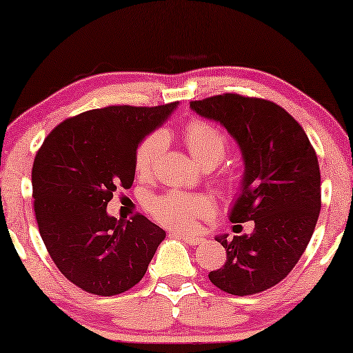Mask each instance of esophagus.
Instances as JSON below:
<instances>
[{
	"mask_svg": "<svg viewBox=\"0 0 353 353\" xmlns=\"http://www.w3.org/2000/svg\"><path fill=\"white\" fill-rule=\"evenodd\" d=\"M178 234V233H176ZM180 238L185 241L186 244L190 245H201L205 243V238H202V236H191V234H180Z\"/></svg>",
	"mask_w": 353,
	"mask_h": 353,
	"instance_id": "1",
	"label": "esophagus"
}]
</instances>
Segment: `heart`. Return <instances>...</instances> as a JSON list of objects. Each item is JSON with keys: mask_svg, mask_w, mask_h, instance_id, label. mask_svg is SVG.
Instances as JSON below:
<instances>
[{"mask_svg": "<svg viewBox=\"0 0 353 353\" xmlns=\"http://www.w3.org/2000/svg\"><path fill=\"white\" fill-rule=\"evenodd\" d=\"M183 141L202 167H214L228 151V138L219 127L204 120H194L183 128ZM165 146L162 132L148 134L134 154V170L139 178L151 176L159 156ZM148 210L159 223L176 230H191L196 221L209 216L212 205L204 196L168 191L152 197Z\"/></svg>", "mask_w": 353, "mask_h": 353, "instance_id": "b5f03b06", "label": "heart"}]
</instances>
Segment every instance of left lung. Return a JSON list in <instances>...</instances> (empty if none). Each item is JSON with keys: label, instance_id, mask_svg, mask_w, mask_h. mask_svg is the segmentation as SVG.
Wrapping results in <instances>:
<instances>
[{"label": "left lung", "instance_id": "left-lung-1", "mask_svg": "<svg viewBox=\"0 0 353 353\" xmlns=\"http://www.w3.org/2000/svg\"><path fill=\"white\" fill-rule=\"evenodd\" d=\"M190 105L239 144L244 176L230 220L255 223L249 236H216L226 262L209 279L233 296L259 294L291 273L315 230L321 209L316 152L297 120L272 101L225 93Z\"/></svg>", "mask_w": 353, "mask_h": 353}]
</instances>
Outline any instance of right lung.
<instances>
[{
    "label": "right lung",
    "mask_w": 353,
    "mask_h": 353,
    "mask_svg": "<svg viewBox=\"0 0 353 353\" xmlns=\"http://www.w3.org/2000/svg\"><path fill=\"white\" fill-rule=\"evenodd\" d=\"M178 103L109 105L57 125L32 168L33 209L41 239L59 272L83 291L115 296L132 289L165 238L144 215L117 220L108 202L132 188L134 154Z\"/></svg>",
    "instance_id": "obj_1"
}]
</instances>
